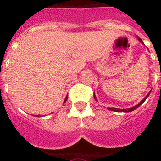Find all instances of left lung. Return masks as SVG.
<instances>
[{
	"label": "left lung",
	"instance_id": "1",
	"mask_svg": "<svg viewBox=\"0 0 161 161\" xmlns=\"http://www.w3.org/2000/svg\"><path fill=\"white\" fill-rule=\"evenodd\" d=\"M138 40H139V41H140V42H142V44H143L142 40H141L140 38H138ZM150 93H151V91H149V93L147 95V97H146L144 98V99H143V100H142L141 103H138V104L136 105V106H135V107H132V108H124V109H120V108H108V109H110V110H112V111H115V112H131V111H133V110L136 109V108H138L140 105H142V103H143L145 102L146 99L148 97V96L150 95ZM94 98L96 99V100H97V98H96V96H95V94H94Z\"/></svg>",
	"mask_w": 161,
	"mask_h": 161
}]
</instances>
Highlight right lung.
Instances as JSON below:
<instances>
[{
    "instance_id": "right-lung-1",
    "label": "right lung",
    "mask_w": 161,
    "mask_h": 161,
    "mask_svg": "<svg viewBox=\"0 0 161 161\" xmlns=\"http://www.w3.org/2000/svg\"><path fill=\"white\" fill-rule=\"evenodd\" d=\"M67 98H68V97H65V99H64V103H65V102H66ZM35 116H37V115H35Z\"/></svg>"
}]
</instances>
